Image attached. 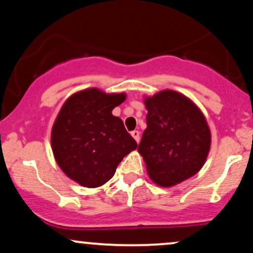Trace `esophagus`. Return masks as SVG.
I'll return each mask as SVG.
<instances>
[{
	"instance_id": "1",
	"label": "esophagus",
	"mask_w": 253,
	"mask_h": 253,
	"mask_svg": "<svg viewBox=\"0 0 253 253\" xmlns=\"http://www.w3.org/2000/svg\"><path fill=\"white\" fill-rule=\"evenodd\" d=\"M130 134H132L133 138H134V140L136 143H139V140H140V132L139 130H132L130 132Z\"/></svg>"
}]
</instances>
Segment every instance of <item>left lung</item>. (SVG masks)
I'll return each mask as SVG.
<instances>
[{
    "label": "left lung",
    "mask_w": 253,
    "mask_h": 253,
    "mask_svg": "<svg viewBox=\"0 0 253 253\" xmlns=\"http://www.w3.org/2000/svg\"><path fill=\"white\" fill-rule=\"evenodd\" d=\"M145 106L147 128L138 151L152 181L171 187L195 175L211 147V132L200 109L172 90L146 98Z\"/></svg>",
    "instance_id": "1"
}]
</instances>
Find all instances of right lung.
I'll return each mask as SVG.
<instances>
[{
    "mask_svg": "<svg viewBox=\"0 0 253 253\" xmlns=\"http://www.w3.org/2000/svg\"><path fill=\"white\" fill-rule=\"evenodd\" d=\"M125 94L107 95L97 89L77 92L64 103L52 128V150L64 172L88 188L100 187L138 144L112 110Z\"/></svg>",
    "mask_w": 253,
    "mask_h": 253,
    "instance_id": "right-lung-1",
    "label": "right lung"
}]
</instances>
